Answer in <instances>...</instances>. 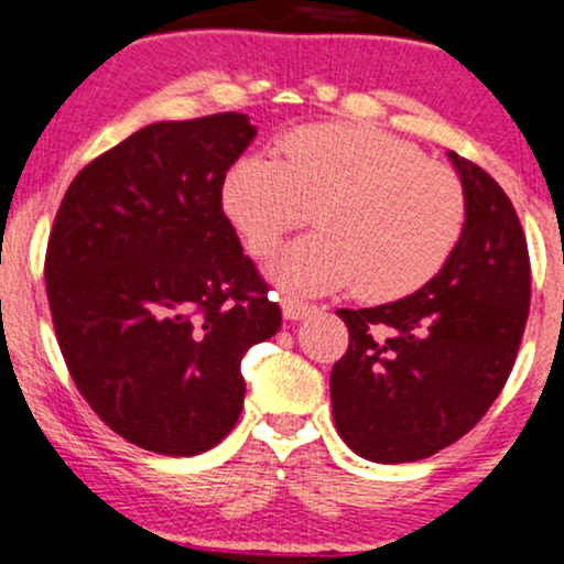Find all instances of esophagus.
I'll return each mask as SVG.
<instances>
[{
	"label": "esophagus",
	"mask_w": 564,
	"mask_h": 564,
	"mask_svg": "<svg viewBox=\"0 0 564 564\" xmlns=\"http://www.w3.org/2000/svg\"><path fill=\"white\" fill-rule=\"evenodd\" d=\"M281 307H283V318H286V321H302V318H307V315L315 310L313 304L296 300V296H291V294L283 296Z\"/></svg>",
	"instance_id": "34e87169"
}]
</instances>
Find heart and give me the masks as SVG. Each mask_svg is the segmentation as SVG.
I'll return each mask as SVG.
<instances>
[{"instance_id": "obj_1", "label": "heart", "mask_w": 564, "mask_h": 564, "mask_svg": "<svg viewBox=\"0 0 564 564\" xmlns=\"http://www.w3.org/2000/svg\"><path fill=\"white\" fill-rule=\"evenodd\" d=\"M281 159L246 153L223 183V206L254 257L275 254L313 219L321 232L273 264L283 286L321 294L358 281L368 300L422 289L456 249L467 198L448 166L364 124H307L278 140Z\"/></svg>"}]
</instances>
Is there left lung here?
Here are the masks:
<instances>
[{
  "mask_svg": "<svg viewBox=\"0 0 564 564\" xmlns=\"http://www.w3.org/2000/svg\"><path fill=\"white\" fill-rule=\"evenodd\" d=\"M467 198L448 262L416 294L339 310L349 347L332 371L334 424L358 456L405 464L464 437L507 384L530 304V257L501 185L448 153Z\"/></svg>",
  "mask_w": 564,
  "mask_h": 564,
  "instance_id": "8db88e82",
  "label": "left lung"
}]
</instances>
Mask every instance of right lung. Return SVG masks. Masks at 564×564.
I'll list each match as a JSON object with an SVG mask.
<instances>
[{
    "mask_svg": "<svg viewBox=\"0 0 564 564\" xmlns=\"http://www.w3.org/2000/svg\"><path fill=\"white\" fill-rule=\"evenodd\" d=\"M254 134L246 113L142 127L76 174L55 215L57 345L89 408L145 451L215 448L241 416L243 352L281 328L223 212Z\"/></svg>",
    "mask_w": 564,
    "mask_h": 564,
    "instance_id": "right-lung-1",
    "label": "right lung"
}]
</instances>
